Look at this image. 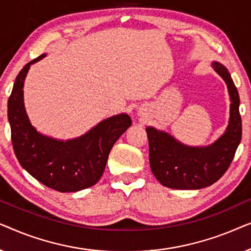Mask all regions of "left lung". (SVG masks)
<instances>
[{
	"mask_svg": "<svg viewBox=\"0 0 251 251\" xmlns=\"http://www.w3.org/2000/svg\"><path fill=\"white\" fill-rule=\"evenodd\" d=\"M211 66L225 81L231 99L228 126L214 144L203 147L187 146L162 130L153 126L146 128L151 169L166 187L199 190L210 186L228 169L241 142L239 92L227 68L217 61H214Z\"/></svg>",
	"mask_w": 251,
	"mask_h": 251,
	"instance_id": "obj_1",
	"label": "left lung"
}]
</instances>
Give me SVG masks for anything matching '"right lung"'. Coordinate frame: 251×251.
Here are the masks:
<instances>
[{
  "label": "right lung",
  "mask_w": 251,
  "mask_h": 251,
  "mask_svg": "<svg viewBox=\"0 0 251 251\" xmlns=\"http://www.w3.org/2000/svg\"><path fill=\"white\" fill-rule=\"evenodd\" d=\"M44 57L46 53L24 66L9 97L8 119L13 151L20 166L40 183L63 193L77 192L100 179L113 145L131 126V119L123 113L114 115L70 140L40 133L27 116L23 89L30 65Z\"/></svg>",
  "instance_id": "1"
}]
</instances>
